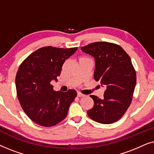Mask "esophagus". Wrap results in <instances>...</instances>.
<instances>
[{"label":"esophagus","instance_id":"34e87169","mask_svg":"<svg viewBox=\"0 0 154 154\" xmlns=\"http://www.w3.org/2000/svg\"><path fill=\"white\" fill-rule=\"evenodd\" d=\"M77 96L79 97H85V95H84L83 94L80 93V92H78V93H77Z\"/></svg>","mask_w":154,"mask_h":154}]
</instances>
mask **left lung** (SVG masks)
Instances as JSON below:
<instances>
[{
	"instance_id": "1",
	"label": "left lung",
	"mask_w": 154,
	"mask_h": 154,
	"mask_svg": "<svg viewBox=\"0 0 154 154\" xmlns=\"http://www.w3.org/2000/svg\"><path fill=\"white\" fill-rule=\"evenodd\" d=\"M81 50L94 57V79L106 88L102 100L90 95L94 106L88 115L100 123L116 122L131 104L136 85V71L130 56L119 45L109 42H94Z\"/></svg>"
}]
</instances>
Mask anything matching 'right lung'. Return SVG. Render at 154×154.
Instances as JSON below:
<instances>
[{
    "instance_id": "obj_1",
    "label": "right lung",
    "mask_w": 154,
    "mask_h": 154,
    "mask_svg": "<svg viewBox=\"0 0 154 154\" xmlns=\"http://www.w3.org/2000/svg\"><path fill=\"white\" fill-rule=\"evenodd\" d=\"M78 48H41L20 64L17 72V95L24 113L43 127H52L66 117L70 104L77 96L75 90L54 91L50 84L57 81L63 64Z\"/></svg>"
}]
</instances>
